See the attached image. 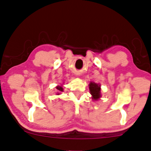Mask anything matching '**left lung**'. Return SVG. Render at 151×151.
Instances as JSON below:
<instances>
[{
    "label": "left lung",
    "instance_id": "left-lung-1",
    "mask_svg": "<svg viewBox=\"0 0 151 151\" xmlns=\"http://www.w3.org/2000/svg\"><path fill=\"white\" fill-rule=\"evenodd\" d=\"M90 93L92 96V99L95 101L99 100L101 98V85L96 82H91L89 84Z\"/></svg>",
    "mask_w": 151,
    "mask_h": 151
}]
</instances>
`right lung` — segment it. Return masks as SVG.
Returning <instances> with one entry per match:
<instances>
[{
    "mask_svg": "<svg viewBox=\"0 0 151 151\" xmlns=\"http://www.w3.org/2000/svg\"><path fill=\"white\" fill-rule=\"evenodd\" d=\"M58 89V92H63V86H57L56 87H55ZM60 93H58L57 95H60Z\"/></svg>",
    "mask_w": 151,
    "mask_h": 151,
    "instance_id": "1",
    "label": "right lung"
}]
</instances>
